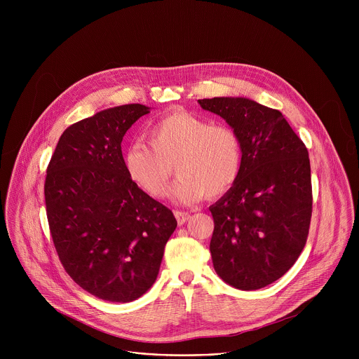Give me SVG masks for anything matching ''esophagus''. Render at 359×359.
I'll return each mask as SVG.
<instances>
[{
  "label": "esophagus",
  "instance_id": "obj_1",
  "mask_svg": "<svg viewBox=\"0 0 359 359\" xmlns=\"http://www.w3.org/2000/svg\"><path fill=\"white\" fill-rule=\"evenodd\" d=\"M175 216H176L179 226H183L190 219V215L187 212H175Z\"/></svg>",
  "mask_w": 359,
  "mask_h": 359
}]
</instances>
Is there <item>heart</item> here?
Here are the masks:
<instances>
[{
    "mask_svg": "<svg viewBox=\"0 0 359 359\" xmlns=\"http://www.w3.org/2000/svg\"><path fill=\"white\" fill-rule=\"evenodd\" d=\"M146 137L149 146L133 142L126 147L123 166L129 179L153 198L168 196L172 168L179 176L175 198L180 203L222 196L240 175L241 143L226 125L175 111L151 123Z\"/></svg>",
    "mask_w": 359,
    "mask_h": 359,
    "instance_id": "obj_1",
    "label": "heart"
}]
</instances>
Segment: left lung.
I'll list each match as a JSON object with an SVG mask.
<instances>
[{"mask_svg":"<svg viewBox=\"0 0 359 359\" xmlns=\"http://www.w3.org/2000/svg\"><path fill=\"white\" fill-rule=\"evenodd\" d=\"M223 118L241 143L234 184L209 208L217 276L238 290H259L283 277L309 236L313 191L309 150L280 111L248 97L198 99Z\"/></svg>","mask_w":359,"mask_h":359,"instance_id":"left-lung-1","label":"left lung"}]
</instances>
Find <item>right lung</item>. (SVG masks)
Wrapping results in <instances>:
<instances>
[{"label": "right lung", "instance_id": "1", "mask_svg": "<svg viewBox=\"0 0 359 359\" xmlns=\"http://www.w3.org/2000/svg\"><path fill=\"white\" fill-rule=\"evenodd\" d=\"M150 109L121 105L71 125L46 169V216L60 260L79 287L111 302H130L153 285L177 226L123 166L122 139Z\"/></svg>", "mask_w": 359, "mask_h": 359}]
</instances>
